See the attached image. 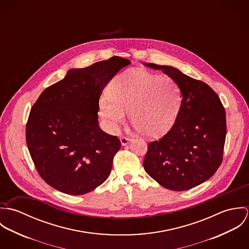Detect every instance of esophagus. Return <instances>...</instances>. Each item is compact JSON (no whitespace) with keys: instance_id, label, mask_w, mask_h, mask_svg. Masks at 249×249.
I'll list each match as a JSON object with an SVG mask.
<instances>
[{"instance_id":"obj_1","label":"esophagus","mask_w":249,"mask_h":249,"mask_svg":"<svg viewBox=\"0 0 249 249\" xmlns=\"http://www.w3.org/2000/svg\"><path fill=\"white\" fill-rule=\"evenodd\" d=\"M130 141H131V140L128 139L127 137H124V136H122V137H121V143H122V145H126Z\"/></svg>"}]
</instances>
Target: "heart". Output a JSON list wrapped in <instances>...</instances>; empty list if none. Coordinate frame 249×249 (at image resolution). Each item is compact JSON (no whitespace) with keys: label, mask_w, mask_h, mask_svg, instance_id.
Here are the masks:
<instances>
[{"label":"heart","mask_w":249,"mask_h":249,"mask_svg":"<svg viewBox=\"0 0 249 249\" xmlns=\"http://www.w3.org/2000/svg\"><path fill=\"white\" fill-rule=\"evenodd\" d=\"M109 95L100 100L103 117L116 127L129 112L132 125L146 138L159 137L173 126L182 101L175 80L142 70H128L116 76Z\"/></svg>","instance_id":"heart-1"}]
</instances>
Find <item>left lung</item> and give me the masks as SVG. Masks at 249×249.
<instances>
[{
	"label": "left lung",
	"mask_w": 249,
	"mask_h": 249,
	"mask_svg": "<svg viewBox=\"0 0 249 249\" xmlns=\"http://www.w3.org/2000/svg\"><path fill=\"white\" fill-rule=\"evenodd\" d=\"M177 82L182 96L176 123L158 141L149 142L143 169L161 186L186 191L212 178L222 161L226 136L225 110L205 82L177 68L143 63Z\"/></svg>",
	"instance_id": "1"
}]
</instances>
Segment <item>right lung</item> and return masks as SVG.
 Masks as SVG:
<instances>
[{"label":"right lung","mask_w":249,"mask_h":249,"mask_svg":"<svg viewBox=\"0 0 249 249\" xmlns=\"http://www.w3.org/2000/svg\"><path fill=\"white\" fill-rule=\"evenodd\" d=\"M128 59L113 56L66 76L45 89L32 107L26 140L39 176L55 190L80 196L109 177L121 148L99 125L103 90Z\"/></svg>","instance_id":"1"}]
</instances>
